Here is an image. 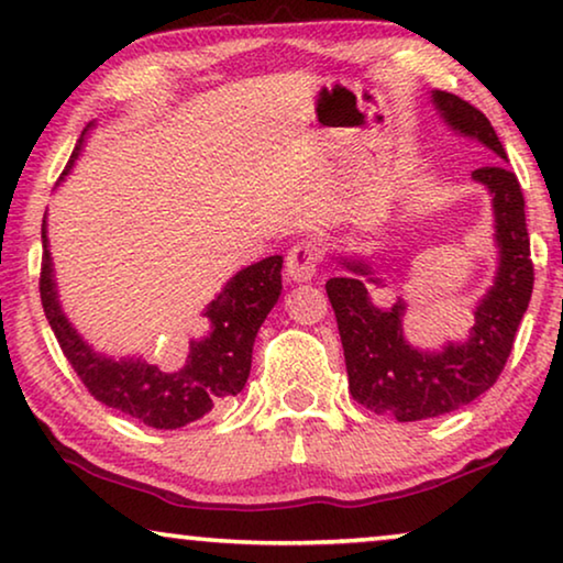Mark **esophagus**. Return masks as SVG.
<instances>
[{
	"instance_id": "1",
	"label": "esophagus",
	"mask_w": 563,
	"mask_h": 563,
	"mask_svg": "<svg viewBox=\"0 0 563 563\" xmlns=\"http://www.w3.org/2000/svg\"><path fill=\"white\" fill-rule=\"evenodd\" d=\"M321 263V250L311 242H298L290 247L288 257H285V275L292 283H308L316 275V267Z\"/></svg>"
}]
</instances>
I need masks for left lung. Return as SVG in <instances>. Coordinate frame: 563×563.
I'll return each mask as SVG.
<instances>
[{
  "mask_svg": "<svg viewBox=\"0 0 563 563\" xmlns=\"http://www.w3.org/2000/svg\"><path fill=\"white\" fill-rule=\"evenodd\" d=\"M431 101L451 132L477 140L508 161L493 124L470 101L431 91ZM493 196L497 271L489 290L474 308V327L464 342H446L439 352L418 350L406 339V298L377 306L369 290L385 288L364 257H339L342 278H331L327 292L336 313L352 398L375 413L398 421H423L466 406L495 385L510 357L516 331L533 292V263L516 173L493 163L472 173Z\"/></svg>",
  "mask_w": 563,
  "mask_h": 563,
  "instance_id": "obj_1",
  "label": "left lung"
}]
</instances>
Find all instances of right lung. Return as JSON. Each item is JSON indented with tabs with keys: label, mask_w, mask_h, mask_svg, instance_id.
<instances>
[{
	"label": "right lung",
	"mask_w": 563,
	"mask_h": 563,
	"mask_svg": "<svg viewBox=\"0 0 563 563\" xmlns=\"http://www.w3.org/2000/svg\"><path fill=\"white\" fill-rule=\"evenodd\" d=\"M91 126L93 122L78 137L58 184L74 170ZM280 267L283 257L273 255L232 275L219 296L206 306L203 316L209 319L206 336L188 342L184 367L165 372L142 357H107L78 334L68 316L63 313L51 242H47V221L43 219L41 298L45 319L63 354L93 398L153 429H180V426L199 421L227 395L242 393L250 377L257 331L280 298Z\"/></svg>",
	"instance_id": "1"
}]
</instances>
